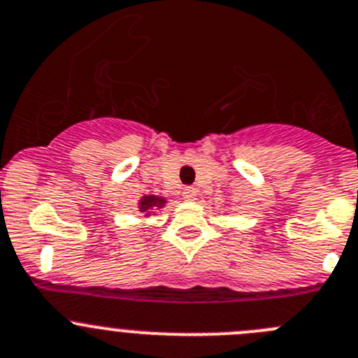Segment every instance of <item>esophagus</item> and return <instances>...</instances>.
Returning a JSON list of instances; mask_svg holds the SVG:
<instances>
[{
	"label": "esophagus",
	"mask_w": 358,
	"mask_h": 358,
	"mask_svg": "<svg viewBox=\"0 0 358 358\" xmlns=\"http://www.w3.org/2000/svg\"><path fill=\"white\" fill-rule=\"evenodd\" d=\"M183 199H187V201H196L198 199V190L194 187H185L183 189Z\"/></svg>",
	"instance_id": "34e87169"
}]
</instances>
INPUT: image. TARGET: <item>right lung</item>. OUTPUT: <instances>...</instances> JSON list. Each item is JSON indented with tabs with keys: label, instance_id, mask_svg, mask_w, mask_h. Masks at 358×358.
<instances>
[{
	"label": "right lung",
	"instance_id": "right-lung-1",
	"mask_svg": "<svg viewBox=\"0 0 358 358\" xmlns=\"http://www.w3.org/2000/svg\"><path fill=\"white\" fill-rule=\"evenodd\" d=\"M164 205H166V199L164 198H157V196H145V198L139 201V212L150 215V213H152V210L162 208Z\"/></svg>",
	"mask_w": 358,
	"mask_h": 358
}]
</instances>
